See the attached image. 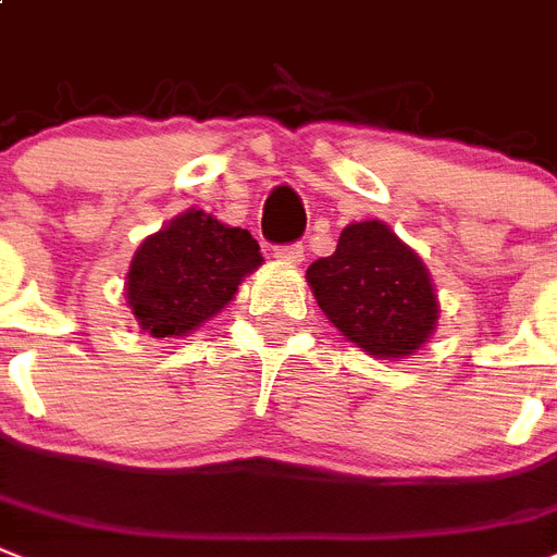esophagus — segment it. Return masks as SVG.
I'll list each match as a JSON object with an SVG mask.
<instances>
[{"mask_svg":"<svg viewBox=\"0 0 557 557\" xmlns=\"http://www.w3.org/2000/svg\"><path fill=\"white\" fill-rule=\"evenodd\" d=\"M274 257H277L280 263L300 265L302 260H306V251H302L300 243H288V246H277V248H274Z\"/></svg>","mask_w":557,"mask_h":557,"instance_id":"esophagus-1","label":"esophagus"}]
</instances>
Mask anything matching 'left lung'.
Instances as JSON below:
<instances>
[{
    "mask_svg": "<svg viewBox=\"0 0 557 557\" xmlns=\"http://www.w3.org/2000/svg\"><path fill=\"white\" fill-rule=\"evenodd\" d=\"M314 300L366 355L409 357L437 325V294L414 251L381 220L343 228L337 251L306 271Z\"/></svg>",
    "mask_w": 557,
    "mask_h": 557,
    "instance_id": "8db88e82",
    "label": "left lung"
}]
</instances>
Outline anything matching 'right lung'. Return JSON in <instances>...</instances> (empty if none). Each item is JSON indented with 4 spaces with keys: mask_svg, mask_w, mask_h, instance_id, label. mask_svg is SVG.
<instances>
[{
    "mask_svg": "<svg viewBox=\"0 0 557 557\" xmlns=\"http://www.w3.org/2000/svg\"><path fill=\"white\" fill-rule=\"evenodd\" d=\"M260 263V246L246 228L188 208L137 248L125 297L153 337H185L225 309Z\"/></svg>",
    "mask_w": 557,
    "mask_h": 557,
    "instance_id": "right-lung-1",
    "label": "right lung"
}]
</instances>
